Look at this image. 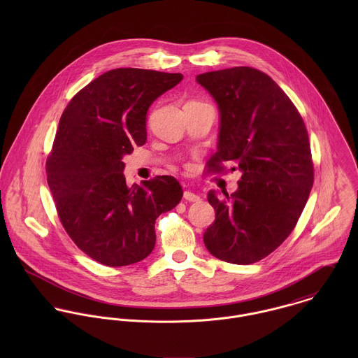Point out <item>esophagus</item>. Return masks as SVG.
<instances>
[{"label": "esophagus", "mask_w": 358, "mask_h": 358, "mask_svg": "<svg viewBox=\"0 0 358 358\" xmlns=\"http://www.w3.org/2000/svg\"><path fill=\"white\" fill-rule=\"evenodd\" d=\"M183 199L186 201H189V203H199L201 200L200 196H197L196 193H192V192H185L183 193Z\"/></svg>", "instance_id": "obj_1"}]
</instances>
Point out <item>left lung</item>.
I'll return each mask as SVG.
<instances>
[{"label": "left lung", "mask_w": 358, "mask_h": 358, "mask_svg": "<svg viewBox=\"0 0 358 358\" xmlns=\"http://www.w3.org/2000/svg\"><path fill=\"white\" fill-rule=\"evenodd\" d=\"M217 103V152L238 164V189L229 196L210 190L215 222L204 233L210 255L251 264L270 255L295 229L313 187L314 169L305 122L285 92L264 73L240 66L196 77Z\"/></svg>", "instance_id": "left-lung-1"}]
</instances>
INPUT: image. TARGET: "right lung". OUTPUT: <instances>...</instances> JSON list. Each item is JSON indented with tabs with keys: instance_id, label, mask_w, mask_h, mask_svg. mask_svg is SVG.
<instances>
[{
	"instance_id": "right-lung-1",
	"label": "right lung",
	"mask_w": 358,
	"mask_h": 358,
	"mask_svg": "<svg viewBox=\"0 0 358 358\" xmlns=\"http://www.w3.org/2000/svg\"><path fill=\"white\" fill-rule=\"evenodd\" d=\"M180 73L114 69L84 87L64 108L47 159L59 219L76 245L104 266L143 260L155 245V219L182 200L173 176L125 183L122 157L146 143L152 103Z\"/></svg>"
}]
</instances>
